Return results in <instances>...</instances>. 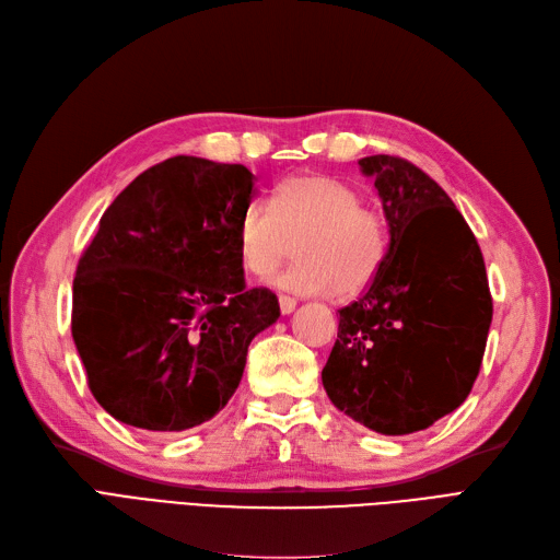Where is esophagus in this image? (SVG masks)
Returning <instances> with one entry per match:
<instances>
[{
  "instance_id": "34e87169",
  "label": "esophagus",
  "mask_w": 560,
  "mask_h": 560,
  "mask_svg": "<svg viewBox=\"0 0 560 560\" xmlns=\"http://www.w3.org/2000/svg\"><path fill=\"white\" fill-rule=\"evenodd\" d=\"M295 300L291 295H279V306H281V314H291L295 310Z\"/></svg>"
}]
</instances>
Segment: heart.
Instances as JSON below:
<instances>
[{
	"mask_svg": "<svg viewBox=\"0 0 560 560\" xmlns=\"http://www.w3.org/2000/svg\"><path fill=\"white\" fill-rule=\"evenodd\" d=\"M298 240L300 260L277 283L300 295H355L374 281L386 258V230L378 213L360 205L349 184L304 172L277 186L272 205L254 200L237 225L246 272L269 277Z\"/></svg>",
	"mask_w": 560,
	"mask_h": 560,
	"instance_id": "heart-1",
	"label": "heart"
}]
</instances>
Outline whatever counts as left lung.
I'll return each instance as SVG.
<instances>
[{
  "label": "left lung",
  "instance_id": "1",
  "mask_svg": "<svg viewBox=\"0 0 560 560\" xmlns=\"http://www.w3.org/2000/svg\"><path fill=\"white\" fill-rule=\"evenodd\" d=\"M390 244L368 293L339 310L323 386L337 409L407 435L465 402L481 368L493 298L477 237L413 162L370 155Z\"/></svg>",
  "mask_w": 560,
  "mask_h": 560
}]
</instances>
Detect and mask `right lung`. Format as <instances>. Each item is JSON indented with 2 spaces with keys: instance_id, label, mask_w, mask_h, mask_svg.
Here are the masks:
<instances>
[{
  "instance_id": "obj_1",
  "label": "right lung",
  "mask_w": 560,
  "mask_h": 560,
  "mask_svg": "<svg viewBox=\"0 0 560 560\" xmlns=\"http://www.w3.org/2000/svg\"><path fill=\"white\" fill-rule=\"evenodd\" d=\"M254 197L244 165L174 155L104 211L77 265L71 335L114 419L188 430L240 386L250 339L281 314L244 281L237 225Z\"/></svg>"
}]
</instances>
